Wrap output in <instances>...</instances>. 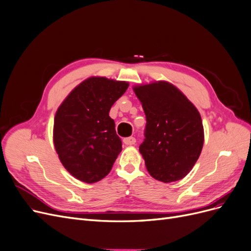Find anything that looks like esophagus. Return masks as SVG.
<instances>
[{
	"instance_id": "esophagus-1",
	"label": "esophagus",
	"mask_w": 251,
	"mask_h": 251,
	"mask_svg": "<svg viewBox=\"0 0 251 251\" xmlns=\"http://www.w3.org/2000/svg\"><path fill=\"white\" fill-rule=\"evenodd\" d=\"M124 143L126 144V146H133V144L136 143V139L134 137H127L124 139Z\"/></svg>"
}]
</instances>
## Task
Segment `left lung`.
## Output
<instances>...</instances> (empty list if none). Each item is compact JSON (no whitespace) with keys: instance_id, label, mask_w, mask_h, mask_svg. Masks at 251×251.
Masks as SVG:
<instances>
[{"instance_id":"obj_1","label":"left lung","mask_w":251,"mask_h":251,"mask_svg":"<svg viewBox=\"0 0 251 251\" xmlns=\"http://www.w3.org/2000/svg\"><path fill=\"white\" fill-rule=\"evenodd\" d=\"M147 117L139 151L147 170L164 183L184 178L201 154L204 130L200 113L168 81L135 86Z\"/></svg>"}]
</instances>
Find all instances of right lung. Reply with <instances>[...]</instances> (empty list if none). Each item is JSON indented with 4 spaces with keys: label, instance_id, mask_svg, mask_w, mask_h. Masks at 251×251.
Instances as JSON below:
<instances>
[{
    "label": "right lung",
    "instance_id": "obj_1",
    "mask_svg": "<svg viewBox=\"0 0 251 251\" xmlns=\"http://www.w3.org/2000/svg\"><path fill=\"white\" fill-rule=\"evenodd\" d=\"M127 87L126 81L90 77L58 107L53 142L60 162L73 177L94 183L112 170L123 143L109 113Z\"/></svg>",
    "mask_w": 251,
    "mask_h": 251
}]
</instances>
